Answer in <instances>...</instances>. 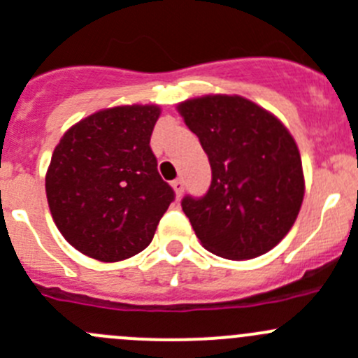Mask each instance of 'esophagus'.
<instances>
[{
    "mask_svg": "<svg viewBox=\"0 0 358 358\" xmlns=\"http://www.w3.org/2000/svg\"><path fill=\"white\" fill-rule=\"evenodd\" d=\"M173 185V189H175V192H176V196H182V192H183V189H185V185H183V180L182 178H176L175 182L171 183Z\"/></svg>",
    "mask_w": 358,
    "mask_h": 358,
    "instance_id": "obj_1",
    "label": "esophagus"
}]
</instances>
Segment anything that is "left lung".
<instances>
[{
    "label": "left lung",
    "instance_id": "8db88e82",
    "mask_svg": "<svg viewBox=\"0 0 358 358\" xmlns=\"http://www.w3.org/2000/svg\"><path fill=\"white\" fill-rule=\"evenodd\" d=\"M212 168L206 194L182 199L203 247L252 259L292 229L303 199L302 160L282 123L242 96L208 95L178 106Z\"/></svg>",
    "mask_w": 358,
    "mask_h": 358
}]
</instances>
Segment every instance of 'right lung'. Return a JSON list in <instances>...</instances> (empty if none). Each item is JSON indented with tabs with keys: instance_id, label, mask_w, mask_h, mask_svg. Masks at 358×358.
<instances>
[{
	"instance_id": "1",
	"label": "right lung",
	"mask_w": 358,
	"mask_h": 358,
	"mask_svg": "<svg viewBox=\"0 0 358 358\" xmlns=\"http://www.w3.org/2000/svg\"><path fill=\"white\" fill-rule=\"evenodd\" d=\"M157 106H122L81 120L52 153L45 192L66 242L99 262H122L150 245L175 190L150 148Z\"/></svg>"
}]
</instances>
